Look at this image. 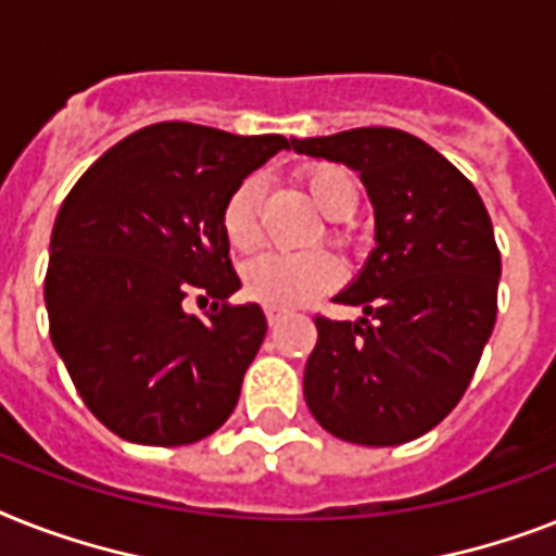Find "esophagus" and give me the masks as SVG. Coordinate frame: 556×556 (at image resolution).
Here are the masks:
<instances>
[{
  "label": "esophagus",
  "instance_id": "obj_1",
  "mask_svg": "<svg viewBox=\"0 0 556 556\" xmlns=\"http://www.w3.org/2000/svg\"><path fill=\"white\" fill-rule=\"evenodd\" d=\"M265 319H268V325H270V328H274V325H277L279 319H282V311H277V308H265Z\"/></svg>",
  "mask_w": 556,
  "mask_h": 556
}]
</instances>
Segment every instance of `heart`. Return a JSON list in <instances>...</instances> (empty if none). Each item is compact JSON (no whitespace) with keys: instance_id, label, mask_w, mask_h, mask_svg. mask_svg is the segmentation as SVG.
<instances>
[{"instance_id":"obj_1","label":"heart","mask_w":556,"mask_h":556,"mask_svg":"<svg viewBox=\"0 0 556 556\" xmlns=\"http://www.w3.org/2000/svg\"><path fill=\"white\" fill-rule=\"evenodd\" d=\"M305 191L314 205L328 219H349L359 205V185L354 174L333 162H314L300 170ZM260 202H263V179L245 176L231 191L223 205V233L233 251H251L260 239ZM325 239L333 245H345V231L331 225ZM342 277L337 256L328 251H308V254H282L268 251L245 265L242 282L251 300L263 302L268 308L293 311L308 305L325 291H331Z\"/></svg>"}]
</instances>
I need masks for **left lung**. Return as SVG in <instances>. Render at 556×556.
I'll use <instances>...</instances> for the list:
<instances>
[{"instance_id": "obj_1", "label": "left lung", "mask_w": 556, "mask_h": 556, "mask_svg": "<svg viewBox=\"0 0 556 556\" xmlns=\"http://www.w3.org/2000/svg\"><path fill=\"white\" fill-rule=\"evenodd\" d=\"M293 151L359 170L377 248L337 302L359 323L314 317L305 403L328 434L403 445L448 417L497 319L500 248L471 179L414 134L354 128Z\"/></svg>"}]
</instances>
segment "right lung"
Segmentation results:
<instances>
[{"label":"right lung","instance_id":"1","mask_svg":"<svg viewBox=\"0 0 556 556\" xmlns=\"http://www.w3.org/2000/svg\"><path fill=\"white\" fill-rule=\"evenodd\" d=\"M286 137L156 122L99 156L53 225L51 340L90 414L139 445H188L231 417L268 323L239 288L223 205ZM212 300L202 318L187 300Z\"/></svg>","mask_w":556,"mask_h":556}]
</instances>
